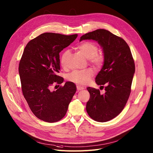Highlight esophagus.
I'll return each instance as SVG.
<instances>
[{
	"instance_id": "esophagus-1",
	"label": "esophagus",
	"mask_w": 153,
	"mask_h": 153,
	"mask_svg": "<svg viewBox=\"0 0 153 153\" xmlns=\"http://www.w3.org/2000/svg\"><path fill=\"white\" fill-rule=\"evenodd\" d=\"M83 89H84V87L80 86V85H77V91H81V90H83Z\"/></svg>"
}]
</instances>
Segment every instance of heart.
I'll list each match as a JSON object with an SVG mask.
<instances>
[{
	"label": "heart",
	"mask_w": 153,
	"mask_h": 153,
	"mask_svg": "<svg viewBox=\"0 0 153 153\" xmlns=\"http://www.w3.org/2000/svg\"><path fill=\"white\" fill-rule=\"evenodd\" d=\"M77 49L85 57L89 59V62L94 67H100L104 61L103 56L98 53V47L95 43L91 42H83L77 46ZM70 56V51L64 50L60 56V63L62 67H66L67 61ZM94 74L92 69H87L84 71H74L68 76V80L79 85H85L89 82Z\"/></svg>",
	"instance_id": "b5f03b06"
}]
</instances>
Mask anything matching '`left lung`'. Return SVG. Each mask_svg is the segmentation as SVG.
Segmentation results:
<instances>
[{"label": "left lung", "instance_id": "8db88e82", "mask_svg": "<svg viewBox=\"0 0 153 153\" xmlns=\"http://www.w3.org/2000/svg\"><path fill=\"white\" fill-rule=\"evenodd\" d=\"M85 39L95 40L102 48L103 65L95 77V82L105 85L103 94L95 88H87L90 99L86 110L95 121L106 122L121 113L129 98L135 71L134 60L125 40L108 30L98 29L89 32L79 41Z\"/></svg>", "mask_w": 153, "mask_h": 153}]
</instances>
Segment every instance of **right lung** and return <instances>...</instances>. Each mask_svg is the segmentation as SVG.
<instances>
[{
    "label": "right lung",
    "instance_id": "right-lung-1",
    "mask_svg": "<svg viewBox=\"0 0 153 153\" xmlns=\"http://www.w3.org/2000/svg\"><path fill=\"white\" fill-rule=\"evenodd\" d=\"M77 36L45 33L30 41L24 49L19 67L23 95L33 114L43 121L53 123L65 116L76 86L66 82L51 91L54 83L63 82L57 75L59 53Z\"/></svg>",
    "mask_w": 153,
    "mask_h": 153
}]
</instances>
